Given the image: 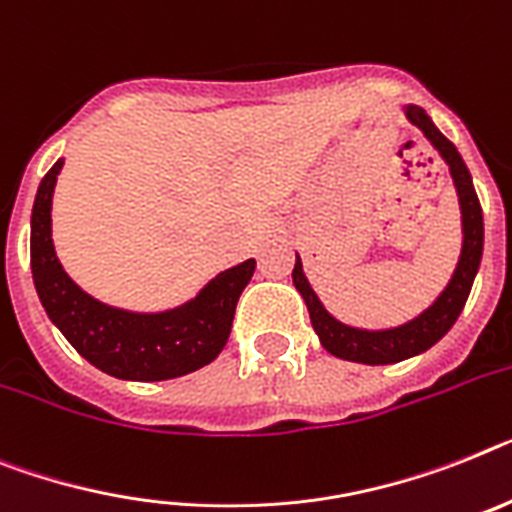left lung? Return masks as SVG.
Listing matches in <instances>:
<instances>
[{
    "label": "left lung",
    "mask_w": 512,
    "mask_h": 512,
    "mask_svg": "<svg viewBox=\"0 0 512 512\" xmlns=\"http://www.w3.org/2000/svg\"><path fill=\"white\" fill-rule=\"evenodd\" d=\"M406 117H409L411 124H416V127L424 132V137L440 150V156L445 158V163L450 166L455 190H458V200H461L463 216L461 260H458V268H455L453 278H450L448 289L442 291L440 299H437L424 315L406 322L401 328L369 333V330H356L349 328V325H341V322L333 320V317L325 312V307H322L320 299H317L315 291H312V286H309L307 278H304L302 263H299V257H296L294 273H291V276H294V286L299 289V294L304 296V302H307L312 328H315V333L320 336V343L325 346V351H330V354L338 356V359H349V362L395 364L403 362V359H409V356H416L422 354V351L432 349V346L453 328L458 315H461L463 304H466L468 294H471V286H474L476 270H479V263H482V205H479V197H476L474 184H471V174H468L461 153L455 150V145L450 143L448 137L437 130L435 124H432V119H429L422 109L409 106V109H406Z\"/></svg>",
    "instance_id": "1"
}]
</instances>
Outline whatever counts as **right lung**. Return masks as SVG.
Returning <instances> with one entry per match:
<instances>
[{"mask_svg": "<svg viewBox=\"0 0 512 512\" xmlns=\"http://www.w3.org/2000/svg\"><path fill=\"white\" fill-rule=\"evenodd\" d=\"M59 169L62 161L41 179L30 216V268L51 322L77 354L119 380H171L213 362L229 341L236 302L255 273V260L216 276L190 304L171 312L132 315L106 307L70 281L51 244V195Z\"/></svg>", "mask_w": 512, "mask_h": 512, "instance_id": "right-lung-1", "label": "right lung"}]
</instances>
